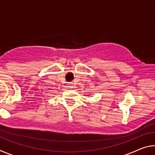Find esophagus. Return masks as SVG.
Listing matches in <instances>:
<instances>
[{"label": "esophagus", "mask_w": 155, "mask_h": 155, "mask_svg": "<svg viewBox=\"0 0 155 155\" xmlns=\"http://www.w3.org/2000/svg\"><path fill=\"white\" fill-rule=\"evenodd\" d=\"M68 86H69V87H70V88H72V87H73L72 83H68Z\"/></svg>", "instance_id": "34e87169"}]
</instances>
